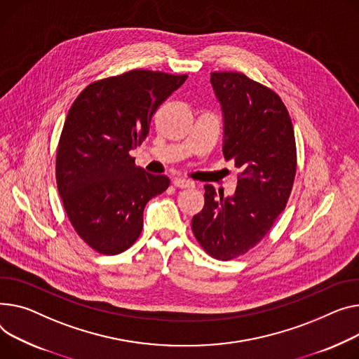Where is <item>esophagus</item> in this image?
I'll use <instances>...</instances> for the list:
<instances>
[{
  "mask_svg": "<svg viewBox=\"0 0 359 359\" xmlns=\"http://www.w3.org/2000/svg\"><path fill=\"white\" fill-rule=\"evenodd\" d=\"M173 184H175L176 187H179V189H189V187H194V186H195V184H194V182H190V180L183 179V177H177V179H175Z\"/></svg>",
  "mask_w": 359,
  "mask_h": 359,
  "instance_id": "esophagus-1",
  "label": "esophagus"
}]
</instances>
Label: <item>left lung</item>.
Wrapping results in <instances>:
<instances>
[{"label":"left lung","mask_w":359,"mask_h":359,"mask_svg":"<svg viewBox=\"0 0 359 359\" xmlns=\"http://www.w3.org/2000/svg\"><path fill=\"white\" fill-rule=\"evenodd\" d=\"M210 83L224 112V157L240 173L231 198L205 186L192 231L206 254L229 261L255 247L287 205L296 140L289 111L273 89L240 72H212Z\"/></svg>","instance_id":"8db88e82"}]
</instances>
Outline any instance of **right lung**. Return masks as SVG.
Here are the masks:
<instances>
[{"mask_svg": "<svg viewBox=\"0 0 359 359\" xmlns=\"http://www.w3.org/2000/svg\"><path fill=\"white\" fill-rule=\"evenodd\" d=\"M186 79L135 69L88 85L72 104L56 151V183L72 226L97 252L128 250L141 233L144 206L169 187V177L142 170L130 151Z\"/></svg>", "mask_w": 359, "mask_h": 359, "instance_id": "1", "label": "right lung"}]
</instances>
